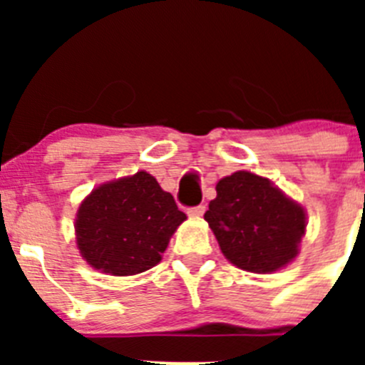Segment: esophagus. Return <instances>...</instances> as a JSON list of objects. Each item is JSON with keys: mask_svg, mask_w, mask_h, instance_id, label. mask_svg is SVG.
<instances>
[{"mask_svg": "<svg viewBox=\"0 0 365 365\" xmlns=\"http://www.w3.org/2000/svg\"><path fill=\"white\" fill-rule=\"evenodd\" d=\"M205 210H206L205 205L192 206V208H188V215H190V217H201V215L205 214Z\"/></svg>", "mask_w": 365, "mask_h": 365, "instance_id": "esophagus-1", "label": "esophagus"}]
</instances>
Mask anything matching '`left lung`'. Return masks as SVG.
Wrapping results in <instances>:
<instances>
[{"label":"left lung","mask_w":365,"mask_h":365,"mask_svg":"<svg viewBox=\"0 0 365 365\" xmlns=\"http://www.w3.org/2000/svg\"><path fill=\"white\" fill-rule=\"evenodd\" d=\"M205 219L221 252L235 267L267 274L285 267L298 254L305 234V212L269 179L235 172L215 186Z\"/></svg>","instance_id":"1"}]
</instances>
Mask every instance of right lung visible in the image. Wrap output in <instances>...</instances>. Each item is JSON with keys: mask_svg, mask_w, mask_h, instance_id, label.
<instances>
[{"mask_svg": "<svg viewBox=\"0 0 365 365\" xmlns=\"http://www.w3.org/2000/svg\"><path fill=\"white\" fill-rule=\"evenodd\" d=\"M186 214L146 172L93 190L78 208L76 243L83 259L113 276L144 272L160 261Z\"/></svg>", "mask_w": 365, "mask_h": 365, "instance_id": "1", "label": "right lung"}]
</instances>
